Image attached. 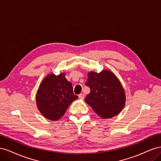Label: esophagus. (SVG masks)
Segmentation results:
<instances>
[{
  "label": "esophagus",
  "mask_w": 161,
  "mask_h": 161,
  "mask_svg": "<svg viewBox=\"0 0 161 161\" xmlns=\"http://www.w3.org/2000/svg\"><path fill=\"white\" fill-rule=\"evenodd\" d=\"M79 97L80 99H83L85 98V95L83 93H80L79 95Z\"/></svg>",
  "instance_id": "obj_1"
}]
</instances>
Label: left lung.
<instances>
[{"label": "left lung", "instance_id": "left-lung-1", "mask_svg": "<svg viewBox=\"0 0 161 161\" xmlns=\"http://www.w3.org/2000/svg\"><path fill=\"white\" fill-rule=\"evenodd\" d=\"M86 86L91 90L85 98L86 103L101 118H112L124 108L125 101L124 90L111 72H89Z\"/></svg>", "mask_w": 161, "mask_h": 161}]
</instances>
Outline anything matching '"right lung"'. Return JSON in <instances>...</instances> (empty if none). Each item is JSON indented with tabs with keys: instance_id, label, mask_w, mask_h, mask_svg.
Wrapping results in <instances>:
<instances>
[{
	"instance_id": "right-lung-1",
	"label": "right lung",
	"mask_w": 161,
	"mask_h": 161,
	"mask_svg": "<svg viewBox=\"0 0 161 161\" xmlns=\"http://www.w3.org/2000/svg\"><path fill=\"white\" fill-rule=\"evenodd\" d=\"M77 99L72 83L67 80L64 73L47 76L36 95L37 108L45 118L51 120L61 118L72 102Z\"/></svg>"
}]
</instances>
